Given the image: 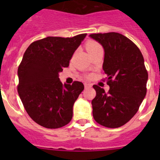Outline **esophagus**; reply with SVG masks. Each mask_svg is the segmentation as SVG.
I'll return each mask as SVG.
<instances>
[{
	"instance_id": "1",
	"label": "esophagus",
	"mask_w": 160,
	"mask_h": 160,
	"mask_svg": "<svg viewBox=\"0 0 160 160\" xmlns=\"http://www.w3.org/2000/svg\"><path fill=\"white\" fill-rule=\"evenodd\" d=\"M84 88H91V84L88 83H84Z\"/></svg>"
}]
</instances>
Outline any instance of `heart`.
Wrapping results in <instances>:
<instances>
[{"label":"heart","mask_w":160,"mask_h":160,"mask_svg":"<svg viewBox=\"0 0 160 160\" xmlns=\"http://www.w3.org/2000/svg\"><path fill=\"white\" fill-rule=\"evenodd\" d=\"M99 49H102L101 46L98 44V42L93 41H90L87 43L86 45V49L88 52H91L95 51V50H98Z\"/></svg>","instance_id":"obj_1"}]
</instances>
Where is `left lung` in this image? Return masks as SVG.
Here are the masks:
<instances>
[{"mask_svg":"<svg viewBox=\"0 0 160 160\" xmlns=\"http://www.w3.org/2000/svg\"><path fill=\"white\" fill-rule=\"evenodd\" d=\"M103 46V70L110 89L97 85L92 100L93 116L100 125L111 128L126 124L136 114L146 94L148 72L144 58L135 43L117 32L91 34Z\"/></svg>","mask_w":160,"mask_h":160,"instance_id":"obj_1","label":"left lung"}]
</instances>
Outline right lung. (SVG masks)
<instances>
[{"instance_id": "right-lung-1", "label": "right lung", "mask_w": 160, "mask_h": 160, "mask_svg": "<svg viewBox=\"0 0 160 160\" xmlns=\"http://www.w3.org/2000/svg\"><path fill=\"white\" fill-rule=\"evenodd\" d=\"M87 34L72 38L49 36L32 42L18 69V92L31 118L41 126L59 128L72 118V107L84 89L81 82L64 85L59 78Z\"/></svg>"}]
</instances>
